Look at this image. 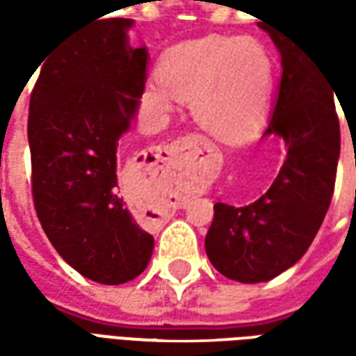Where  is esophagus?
Instances as JSON below:
<instances>
[{"mask_svg": "<svg viewBox=\"0 0 356 356\" xmlns=\"http://www.w3.org/2000/svg\"><path fill=\"white\" fill-rule=\"evenodd\" d=\"M196 145H208L206 143V139H202L200 135H186V137H183V139H179L177 143H175V148L177 150H183V148H188V147H196Z\"/></svg>", "mask_w": 356, "mask_h": 356, "instance_id": "esophagus-1", "label": "esophagus"}]
</instances>
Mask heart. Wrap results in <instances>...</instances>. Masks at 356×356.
<instances>
[{"instance_id": "obj_1", "label": "heart", "mask_w": 356, "mask_h": 356, "mask_svg": "<svg viewBox=\"0 0 356 356\" xmlns=\"http://www.w3.org/2000/svg\"><path fill=\"white\" fill-rule=\"evenodd\" d=\"M158 78L143 99L154 114H168L191 97L194 120L219 139H238L267 112L275 63L255 38H202L175 45L158 60Z\"/></svg>"}]
</instances>
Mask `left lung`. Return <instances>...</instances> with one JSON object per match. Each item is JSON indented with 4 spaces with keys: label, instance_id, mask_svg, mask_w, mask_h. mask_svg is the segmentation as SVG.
Here are the masks:
<instances>
[{
    "label": "left lung",
    "instance_id": "8db88e82",
    "mask_svg": "<svg viewBox=\"0 0 356 356\" xmlns=\"http://www.w3.org/2000/svg\"><path fill=\"white\" fill-rule=\"evenodd\" d=\"M267 32L280 51L282 78L263 135L284 140L286 160L255 202H217L206 234L211 265L244 284L267 282L309 250L332 202L341 145L332 76L290 35Z\"/></svg>",
    "mask_w": 356,
    "mask_h": 356
}]
</instances>
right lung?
Wrapping results in <instances>:
<instances>
[{
    "instance_id": "right-lung-1",
    "label": "right lung",
    "mask_w": 356,
    "mask_h": 356,
    "mask_svg": "<svg viewBox=\"0 0 356 356\" xmlns=\"http://www.w3.org/2000/svg\"><path fill=\"white\" fill-rule=\"evenodd\" d=\"M131 19H95L38 66L28 143L38 219L58 255L89 280L118 286L154 250L120 196L118 147L147 81V47H131Z\"/></svg>"
}]
</instances>
